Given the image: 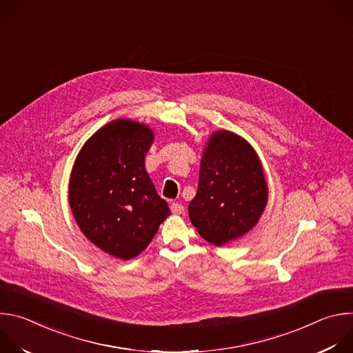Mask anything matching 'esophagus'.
I'll use <instances>...</instances> for the list:
<instances>
[{
    "label": "esophagus",
    "mask_w": 353,
    "mask_h": 353,
    "mask_svg": "<svg viewBox=\"0 0 353 353\" xmlns=\"http://www.w3.org/2000/svg\"><path fill=\"white\" fill-rule=\"evenodd\" d=\"M170 210H172V212H173V214H176V215H180V214H183V212H184V207H183V204H179V203H173V204L170 205Z\"/></svg>",
    "instance_id": "34e87169"
}]
</instances>
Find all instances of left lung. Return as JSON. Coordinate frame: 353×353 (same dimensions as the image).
<instances>
[{"mask_svg":"<svg viewBox=\"0 0 353 353\" xmlns=\"http://www.w3.org/2000/svg\"><path fill=\"white\" fill-rule=\"evenodd\" d=\"M268 203L261 161L243 137L228 130L211 134L199 163L188 216L207 241L223 245L253 229Z\"/></svg>","mask_w":353,"mask_h":353,"instance_id":"1","label":"left lung"}]
</instances>
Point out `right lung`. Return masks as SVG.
<instances>
[{
  "label": "right lung",
  "instance_id": "obj_1",
  "mask_svg": "<svg viewBox=\"0 0 353 353\" xmlns=\"http://www.w3.org/2000/svg\"><path fill=\"white\" fill-rule=\"evenodd\" d=\"M154 139L146 124L113 120L83 143L71 172L77 225L90 243L124 261L141 254L170 215L145 169Z\"/></svg>",
  "mask_w": 353,
  "mask_h": 353
}]
</instances>
